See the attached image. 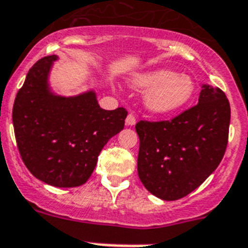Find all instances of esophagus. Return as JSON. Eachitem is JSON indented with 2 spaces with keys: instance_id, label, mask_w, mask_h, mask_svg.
I'll return each instance as SVG.
<instances>
[{
  "instance_id": "obj_1",
  "label": "esophagus",
  "mask_w": 248,
  "mask_h": 248,
  "mask_svg": "<svg viewBox=\"0 0 248 248\" xmlns=\"http://www.w3.org/2000/svg\"><path fill=\"white\" fill-rule=\"evenodd\" d=\"M135 123H137V119H135L134 114L129 113L128 116H126V119H125V124H126V125L133 126L135 124Z\"/></svg>"
}]
</instances>
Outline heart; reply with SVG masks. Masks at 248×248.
Instances as JSON below:
<instances>
[{
	"mask_svg": "<svg viewBox=\"0 0 248 248\" xmlns=\"http://www.w3.org/2000/svg\"><path fill=\"white\" fill-rule=\"evenodd\" d=\"M135 88L148 90L145 107L155 114H170L183 108L194 93L193 80L185 74L169 69H158L134 80Z\"/></svg>",
	"mask_w": 248,
	"mask_h": 248,
	"instance_id": "1",
	"label": "heart"
}]
</instances>
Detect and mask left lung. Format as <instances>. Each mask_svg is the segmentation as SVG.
<instances>
[{
  "instance_id": "obj_1",
  "label": "left lung",
  "mask_w": 248,
  "mask_h": 248,
  "mask_svg": "<svg viewBox=\"0 0 248 248\" xmlns=\"http://www.w3.org/2000/svg\"><path fill=\"white\" fill-rule=\"evenodd\" d=\"M231 108L221 89L203 85L198 104L170 120H139L138 175L164 201L183 198L218 167L228 143Z\"/></svg>"
}]
</instances>
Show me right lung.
<instances>
[{
    "label": "right lung",
    "instance_id": "obj_1",
    "mask_svg": "<svg viewBox=\"0 0 248 248\" xmlns=\"http://www.w3.org/2000/svg\"><path fill=\"white\" fill-rule=\"evenodd\" d=\"M56 55L39 60L27 73L12 109L18 152L30 172L60 188L84 185L111 137L123 130L128 111L104 110L94 92L63 98L48 89Z\"/></svg>",
    "mask_w": 248,
    "mask_h": 248
}]
</instances>
